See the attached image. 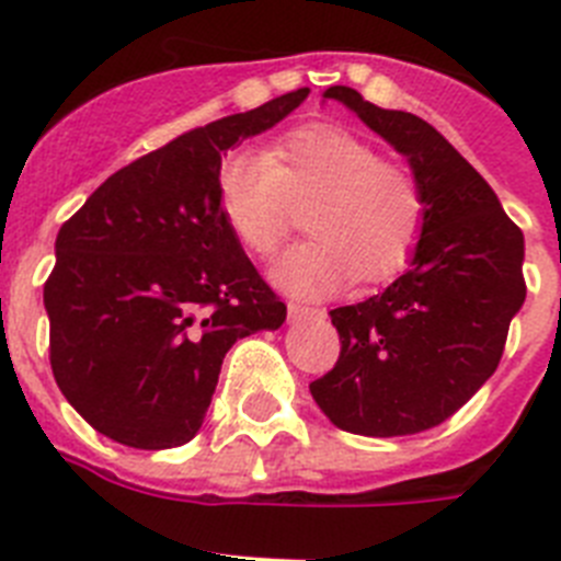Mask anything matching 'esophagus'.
<instances>
[{
    "label": "esophagus",
    "instance_id": "34e87169",
    "mask_svg": "<svg viewBox=\"0 0 561 561\" xmlns=\"http://www.w3.org/2000/svg\"><path fill=\"white\" fill-rule=\"evenodd\" d=\"M325 314L323 309H317V306H300V304H289V320L297 323V320H304V317H320Z\"/></svg>",
    "mask_w": 561,
    "mask_h": 561
}]
</instances>
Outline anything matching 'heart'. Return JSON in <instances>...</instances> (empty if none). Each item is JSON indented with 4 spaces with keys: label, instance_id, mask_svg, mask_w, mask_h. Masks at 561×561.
Listing matches in <instances>:
<instances>
[{
    "label": "heart",
    "instance_id": "b5f03b06",
    "mask_svg": "<svg viewBox=\"0 0 561 561\" xmlns=\"http://www.w3.org/2000/svg\"><path fill=\"white\" fill-rule=\"evenodd\" d=\"M225 221L238 244L272 257L306 211L311 241L277 264L275 280L300 297L379 284L404 270L427 221L419 180L359 134L329 123L289 131L266 151H238L219 171Z\"/></svg>",
    "mask_w": 561,
    "mask_h": 561
}]
</instances>
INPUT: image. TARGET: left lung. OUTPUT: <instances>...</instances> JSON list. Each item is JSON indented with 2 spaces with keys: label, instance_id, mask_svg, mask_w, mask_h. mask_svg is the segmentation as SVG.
I'll list each match as a JSON object with an SVG mask.
<instances>
[{
  "label": "left lung",
  "instance_id": "8db88e82",
  "mask_svg": "<svg viewBox=\"0 0 561 561\" xmlns=\"http://www.w3.org/2000/svg\"><path fill=\"white\" fill-rule=\"evenodd\" d=\"M365 126L410 160L427 221L413 266L381 295L331 311L340 359L311 396L345 433L393 438L458 413L497 370L512 317L525 300L523 230L489 182L410 112L331 87Z\"/></svg>",
  "mask_w": 561,
  "mask_h": 561
}]
</instances>
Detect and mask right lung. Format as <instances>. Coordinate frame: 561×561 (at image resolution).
<instances>
[{
	"label": "right lung",
	"instance_id": "1",
	"mask_svg": "<svg viewBox=\"0 0 561 561\" xmlns=\"http://www.w3.org/2000/svg\"><path fill=\"white\" fill-rule=\"evenodd\" d=\"M295 89L173 137L98 187L56 238L44 284L58 388L106 438L180 447L199 433L232 342L286 304L225 221L221 153L306 101Z\"/></svg>",
	"mask_w": 561,
	"mask_h": 561
}]
</instances>
